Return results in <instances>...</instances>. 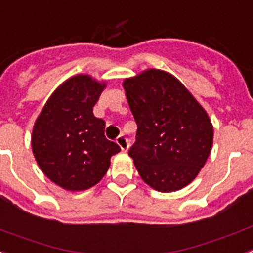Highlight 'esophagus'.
<instances>
[{
    "label": "esophagus",
    "mask_w": 253,
    "mask_h": 253,
    "mask_svg": "<svg viewBox=\"0 0 253 253\" xmlns=\"http://www.w3.org/2000/svg\"><path fill=\"white\" fill-rule=\"evenodd\" d=\"M116 143L120 146V149H122L123 151H126V150H128L129 142H128V138H126L124 134L119 135L118 138H116Z\"/></svg>",
    "instance_id": "1"
}]
</instances>
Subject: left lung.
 Segmentation results:
<instances>
[{
	"instance_id": "left-lung-1",
	"label": "left lung",
	"mask_w": 253,
	"mask_h": 253,
	"mask_svg": "<svg viewBox=\"0 0 253 253\" xmlns=\"http://www.w3.org/2000/svg\"><path fill=\"white\" fill-rule=\"evenodd\" d=\"M137 123L129 150L141 178L160 193L195 179L212 150L213 125L186 86L167 71L150 68L123 81Z\"/></svg>"
}]
</instances>
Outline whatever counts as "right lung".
I'll list each match as a JSON object with an SVG mask.
<instances>
[{"mask_svg": "<svg viewBox=\"0 0 253 253\" xmlns=\"http://www.w3.org/2000/svg\"><path fill=\"white\" fill-rule=\"evenodd\" d=\"M106 87L89 75H75L56 87L33 125L31 145L43 174L68 191L97 185L120 151L104 137L106 123L93 115Z\"/></svg>", "mask_w": 253, "mask_h": 253, "instance_id": "right-lung-1", "label": "right lung"}]
</instances>
